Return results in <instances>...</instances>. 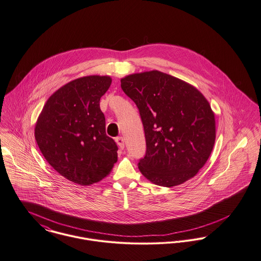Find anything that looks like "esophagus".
Returning a JSON list of instances; mask_svg holds the SVG:
<instances>
[{
	"instance_id": "1",
	"label": "esophagus",
	"mask_w": 261,
	"mask_h": 261,
	"mask_svg": "<svg viewBox=\"0 0 261 261\" xmlns=\"http://www.w3.org/2000/svg\"><path fill=\"white\" fill-rule=\"evenodd\" d=\"M116 142L118 143V145L119 146L120 149H123L124 148V140L122 137H119L116 139Z\"/></svg>"
}]
</instances>
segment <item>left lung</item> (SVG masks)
Listing matches in <instances>:
<instances>
[{"instance_id":"1","label":"left lung","mask_w":261,"mask_h":261,"mask_svg":"<svg viewBox=\"0 0 261 261\" xmlns=\"http://www.w3.org/2000/svg\"><path fill=\"white\" fill-rule=\"evenodd\" d=\"M120 87L142 119L146 150L139 168L144 177L166 188L193 177L215 141L214 114L206 98L190 84L159 71L126 75Z\"/></svg>"}]
</instances>
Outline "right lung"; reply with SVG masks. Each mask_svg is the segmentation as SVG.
I'll return each instance as SVG.
<instances>
[{"instance_id":"add662e5","label":"right lung","mask_w":261,"mask_h":261,"mask_svg":"<svg viewBox=\"0 0 261 261\" xmlns=\"http://www.w3.org/2000/svg\"><path fill=\"white\" fill-rule=\"evenodd\" d=\"M108 75L73 80L48 97L35 127L46 161L74 184L90 186L106 177L118 161V145L106 134L99 99Z\"/></svg>"}]
</instances>
